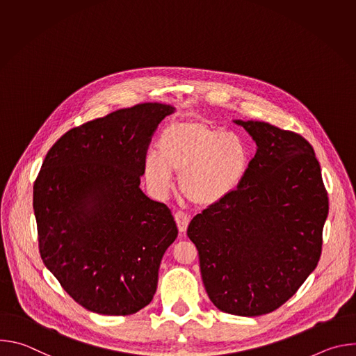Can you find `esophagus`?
Here are the masks:
<instances>
[{"label": "esophagus", "instance_id": "1", "mask_svg": "<svg viewBox=\"0 0 356 356\" xmlns=\"http://www.w3.org/2000/svg\"><path fill=\"white\" fill-rule=\"evenodd\" d=\"M175 221H176V224H177L179 231H180V232H186L187 225H188V222H190V216H187V214L183 213V211H177V213L175 214Z\"/></svg>", "mask_w": 356, "mask_h": 356}]
</instances>
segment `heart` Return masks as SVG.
Here are the masks:
<instances>
[{
  "label": "heart",
  "mask_w": 356,
  "mask_h": 356,
  "mask_svg": "<svg viewBox=\"0 0 356 356\" xmlns=\"http://www.w3.org/2000/svg\"><path fill=\"white\" fill-rule=\"evenodd\" d=\"M249 159V146L241 135L184 120L163 128L156 152L145 154L142 170L155 195H166L173 187V172H180V190L187 200L213 206L239 186Z\"/></svg>",
  "instance_id": "b5f03b06"
}]
</instances>
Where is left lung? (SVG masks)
I'll return each mask as SVG.
<instances>
[{
    "instance_id": "obj_1",
    "label": "left lung",
    "mask_w": 356,
    "mask_h": 356,
    "mask_svg": "<svg viewBox=\"0 0 356 356\" xmlns=\"http://www.w3.org/2000/svg\"><path fill=\"white\" fill-rule=\"evenodd\" d=\"M234 122L257 154L238 188L197 214L187 235L214 306L257 317L279 309L316 269L328 195L313 146L261 121Z\"/></svg>"
}]
</instances>
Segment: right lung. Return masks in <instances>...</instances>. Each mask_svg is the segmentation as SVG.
<instances>
[{
    "label": "right lung",
    "instance_id": "right-lung-1",
    "mask_svg": "<svg viewBox=\"0 0 356 356\" xmlns=\"http://www.w3.org/2000/svg\"><path fill=\"white\" fill-rule=\"evenodd\" d=\"M176 108L143 103L66 132L33 184L44 266L84 309L135 314L154 298L177 227L139 187L152 134Z\"/></svg>",
    "mask_w": 356,
    "mask_h": 356
}]
</instances>
